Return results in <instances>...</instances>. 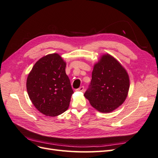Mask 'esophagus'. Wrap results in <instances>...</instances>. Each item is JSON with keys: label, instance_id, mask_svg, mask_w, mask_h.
<instances>
[{"label": "esophagus", "instance_id": "esophagus-1", "mask_svg": "<svg viewBox=\"0 0 158 158\" xmlns=\"http://www.w3.org/2000/svg\"><path fill=\"white\" fill-rule=\"evenodd\" d=\"M76 91H78V92H84V86H81V87H80L78 89H76Z\"/></svg>", "mask_w": 158, "mask_h": 158}]
</instances>
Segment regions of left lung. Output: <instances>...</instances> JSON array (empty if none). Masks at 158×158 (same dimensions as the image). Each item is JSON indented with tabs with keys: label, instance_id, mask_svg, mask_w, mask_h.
Masks as SVG:
<instances>
[{
	"label": "left lung",
	"instance_id": "8db88e82",
	"mask_svg": "<svg viewBox=\"0 0 158 158\" xmlns=\"http://www.w3.org/2000/svg\"><path fill=\"white\" fill-rule=\"evenodd\" d=\"M129 86L126 70L113 56L106 54L95 64L92 80L84 96L98 111L110 113L125 102Z\"/></svg>",
	"mask_w": 158,
	"mask_h": 158
}]
</instances>
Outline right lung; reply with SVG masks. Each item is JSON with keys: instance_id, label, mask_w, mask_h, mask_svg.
Instances as JSON below:
<instances>
[{"instance_id": "obj_1", "label": "right lung", "mask_w": 158, "mask_h": 158, "mask_svg": "<svg viewBox=\"0 0 158 158\" xmlns=\"http://www.w3.org/2000/svg\"><path fill=\"white\" fill-rule=\"evenodd\" d=\"M66 63L57 53L42 57L28 74L26 88L33 106L46 116L66 111L74 93L65 72Z\"/></svg>"}]
</instances>
